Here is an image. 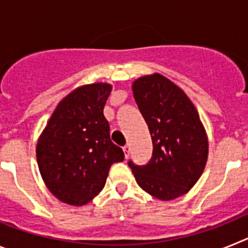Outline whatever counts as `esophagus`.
I'll use <instances>...</instances> for the list:
<instances>
[{
    "mask_svg": "<svg viewBox=\"0 0 248 248\" xmlns=\"http://www.w3.org/2000/svg\"><path fill=\"white\" fill-rule=\"evenodd\" d=\"M123 150H124V155H125V157L128 159L129 154H130V145H129V144H126L125 146H123Z\"/></svg>",
    "mask_w": 248,
    "mask_h": 248,
    "instance_id": "1",
    "label": "esophagus"
}]
</instances>
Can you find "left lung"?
Wrapping results in <instances>:
<instances>
[{"label": "left lung", "mask_w": 248, "mask_h": 248, "mask_svg": "<svg viewBox=\"0 0 248 248\" xmlns=\"http://www.w3.org/2000/svg\"><path fill=\"white\" fill-rule=\"evenodd\" d=\"M140 113L149 126L153 156L145 165H128L138 185L163 201L189 191L207 161L209 143L199 113L183 89L161 74L133 83Z\"/></svg>", "instance_id": "1"}]
</instances>
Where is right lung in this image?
<instances>
[{"label":"right lung","mask_w":248,"mask_h":248,"mask_svg":"<svg viewBox=\"0 0 248 248\" xmlns=\"http://www.w3.org/2000/svg\"><path fill=\"white\" fill-rule=\"evenodd\" d=\"M111 85L94 83L74 89L57 105L36 148L39 172L58 200L82 206L104 187L109 169L124 160L110 140L103 109Z\"/></svg>","instance_id":"add662e5"}]
</instances>
